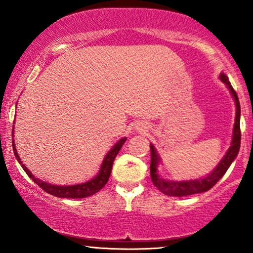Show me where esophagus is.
<instances>
[{"mask_svg":"<svg viewBox=\"0 0 253 253\" xmlns=\"http://www.w3.org/2000/svg\"><path fill=\"white\" fill-rule=\"evenodd\" d=\"M139 129H140L141 132H145V130L147 129V126H146V125H141V126H140V128H139Z\"/></svg>","mask_w":253,"mask_h":253,"instance_id":"esophagus-1","label":"esophagus"}]
</instances>
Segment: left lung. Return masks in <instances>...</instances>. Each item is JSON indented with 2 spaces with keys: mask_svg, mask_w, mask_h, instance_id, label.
I'll return each mask as SVG.
<instances>
[{
  "mask_svg": "<svg viewBox=\"0 0 253 253\" xmlns=\"http://www.w3.org/2000/svg\"><path fill=\"white\" fill-rule=\"evenodd\" d=\"M220 81L226 84L229 92H231L232 97H233L234 103H236V121H234L233 127V134H232L231 146L226 152V155L222 157L220 163L216 165V168L211 172L208 173L207 176L201 177V178L196 179H187V181H170V179H165L163 177L159 176L158 173V165L161 163V156L157 152L156 147L152 144H150L151 147V165H150V172L151 179H152L153 184L161 190L165 195L169 196H188L193 195V194L205 193L208 191L211 187L219 182V179L225 175L226 171L233 163L234 159L237 158L238 152L240 149V103L239 98H238L237 92L232 88L231 83H229L228 77L226 76L223 72L220 74Z\"/></svg>",
  "mask_w": 253,
  "mask_h": 253,
  "instance_id": "obj_1",
  "label": "left lung"
}]
</instances>
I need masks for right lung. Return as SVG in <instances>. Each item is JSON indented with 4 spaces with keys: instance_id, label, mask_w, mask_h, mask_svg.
Instances as JSON below:
<instances>
[{
    "instance_id": "right-lung-1",
    "label": "right lung",
    "mask_w": 253,
    "mask_h": 253,
    "mask_svg": "<svg viewBox=\"0 0 253 253\" xmlns=\"http://www.w3.org/2000/svg\"><path fill=\"white\" fill-rule=\"evenodd\" d=\"M13 136H14V130H13ZM126 139L127 138H121L120 140H119L118 143L115 144L114 146L108 151V152H107V155L104 156L102 161V164H101L100 170H98L97 175L95 176L94 178L89 179V181L84 183H80V184H74V185L50 184V183L43 182L42 179L37 178V177L27 169V167L22 163L21 159H20L19 155H17L14 139H13V151H14V155H15L16 161L19 162L20 165H21L25 172L30 176L32 181L36 182L42 190L46 191V193L51 194V195L57 196V197H66V199H84V197H88V196L94 195V194H96L97 191H100L104 185L107 184V182H108L109 179L110 172H112V168H113V163H114L115 157L118 156L119 151H120L121 147H123V145L125 144V141H126Z\"/></svg>"
}]
</instances>
